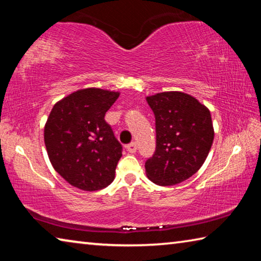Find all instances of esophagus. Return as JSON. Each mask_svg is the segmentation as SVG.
I'll list each match as a JSON object with an SVG mask.
<instances>
[{
	"mask_svg": "<svg viewBox=\"0 0 261 261\" xmlns=\"http://www.w3.org/2000/svg\"><path fill=\"white\" fill-rule=\"evenodd\" d=\"M126 151L129 153H135L137 151V144L136 143H130L126 145Z\"/></svg>",
	"mask_w": 261,
	"mask_h": 261,
	"instance_id": "1",
	"label": "esophagus"
}]
</instances>
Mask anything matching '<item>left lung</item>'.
Masks as SVG:
<instances>
[{
  "instance_id": "8db88e82",
  "label": "left lung",
  "mask_w": 261,
  "mask_h": 261,
  "mask_svg": "<svg viewBox=\"0 0 261 261\" xmlns=\"http://www.w3.org/2000/svg\"><path fill=\"white\" fill-rule=\"evenodd\" d=\"M155 117L156 146L145 162L147 177L161 187L191 177L205 162L214 139L210 110L182 92L147 96Z\"/></svg>"
}]
</instances>
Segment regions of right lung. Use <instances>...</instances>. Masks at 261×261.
<instances>
[{"label":"right lung","mask_w":261,"mask_h":261,"mask_svg":"<svg viewBox=\"0 0 261 261\" xmlns=\"http://www.w3.org/2000/svg\"><path fill=\"white\" fill-rule=\"evenodd\" d=\"M120 93L85 88L59 101L45 126V145L54 169L84 191L107 188L123 147L105 120Z\"/></svg>","instance_id":"add662e5"}]
</instances>
